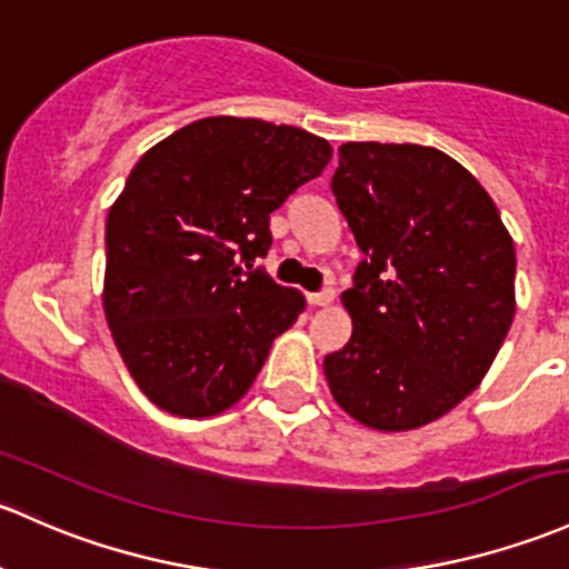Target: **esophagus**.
I'll return each mask as SVG.
<instances>
[{"instance_id": "obj_1", "label": "esophagus", "mask_w": 569, "mask_h": 569, "mask_svg": "<svg viewBox=\"0 0 569 569\" xmlns=\"http://www.w3.org/2000/svg\"><path fill=\"white\" fill-rule=\"evenodd\" d=\"M335 300V291L332 289H321L316 291V295H308V302L310 305H330Z\"/></svg>"}]
</instances>
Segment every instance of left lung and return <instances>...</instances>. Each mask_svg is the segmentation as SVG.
Returning a JSON list of instances; mask_svg holds the SVG:
<instances>
[{
	"mask_svg": "<svg viewBox=\"0 0 569 569\" xmlns=\"http://www.w3.org/2000/svg\"><path fill=\"white\" fill-rule=\"evenodd\" d=\"M332 196L362 250L355 330L325 357L340 409L376 430L439 420L482 381L516 316V248L490 196L420 143L338 149Z\"/></svg>",
	"mask_w": 569,
	"mask_h": 569,
	"instance_id": "obj_1",
	"label": "left lung"
}]
</instances>
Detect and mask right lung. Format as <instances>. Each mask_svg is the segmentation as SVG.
<instances>
[{
    "instance_id": "right-lung-1",
    "label": "right lung",
    "mask_w": 569,
    "mask_h": 569,
    "mask_svg": "<svg viewBox=\"0 0 569 569\" xmlns=\"http://www.w3.org/2000/svg\"><path fill=\"white\" fill-rule=\"evenodd\" d=\"M308 130L207 117L154 143L106 220L103 308L141 392L179 417H212L250 390L269 346L302 313L300 291L256 267L274 212L330 163Z\"/></svg>"
}]
</instances>
